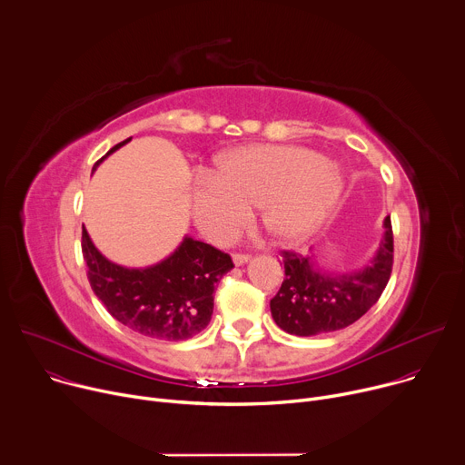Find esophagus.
<instances>
[{
  "instance_id": "esophagus-1",
  "label": "esophagus",
  "mask_w": 465,
  "mask_h": 465,
  "mask_svg": "<svg viewBox=\"0 0 465 465\" xmlns=\"http://www.w3.org/2000/svg\"><path fill=\"white\" fill-rule=\"evenodd\" d=\"M250 261V255L248 253H233V262L235 264H244Z\"/></svg>"
}]
</instances>
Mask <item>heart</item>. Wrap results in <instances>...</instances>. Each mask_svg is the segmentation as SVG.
Listing matches in <instances>:
<instances>
[{
  "label": "heart",
  "instance_id": "1",
  "mask_svg": "<svg viewBox=\"0 0 465 465\" xmlns=\"http://www.w3.org/2000/svg\"><path fill=\"white\" fill-rule=\"evenodd\" d=\"M341 171L316 153L292 145H250L223 154L191 193L194 224L226 241L241 232L257 206L259 224L272 239L307 237L341 194Z\"/></svg>",
  "mask_w": 465,
  "mask_h": 465
}]
</instances>
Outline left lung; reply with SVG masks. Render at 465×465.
Masks as SVG:
<instances>
[{"instance_id": "1", "label": "left lung", "mask_w": 465, "mask_h": 465, "mask_svg": "<svg viewBox=\"0 0 465 465\" xmlns=\"http://www.w3.org/2000/svg\"><path fill=\"white\" fill-rule=\"evenodd\" d=\"M393 264V232L390 215L384 235L370 264L357 272H322L312 255L283 252L285 280L271 300L274 322L296 337L341 331L366 314L381 298Z\"/></svg>"}]
</instances>
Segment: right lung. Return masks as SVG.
<instances>
[{"instance_id": "obj_1", "label": "right lung", "mask_w": 465, "mask_h": 465, "mask_svg": "<svg viewBox=\"0 0 465 465\" xmlns=\"http://www.w3.org/2000/svg\"><path fill=\"white\" fill-rule=\"evenodd\" d=\"M130 140L112 147L106 156ZM83 255L92 291L106 311L124 327L165 342L187 341L206 329L213 314L215 285L233 269L228 253L191 237H183L167 259L153 267L126 269L94 246L84 226Z\"/></svg>"}]
</instances>
